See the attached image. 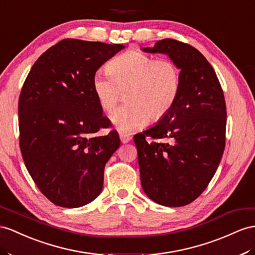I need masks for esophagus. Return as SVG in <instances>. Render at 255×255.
I'll return each mask as SVG.
<instances>
[{"label":"esophagus","instance_id":"obj_1","mask_svg":"<svg viewBox=\"0 0 255 255\" xmlns=\"http://www.w3.org/2000/svg\"><path fill=\"white\" fill-rule=\"evenodd\" d=\"M120 138H121V141H122V143H128L130 140L132 139V136L131 135H129V134H121L120 135Z\"/></svg>","mask_w":255,"mask_h":255}]
</instances>
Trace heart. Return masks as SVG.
I'll return each instance as SVG.
<instances>
[{"label":"heart","instance_id":"heart-1","mask_svg":"<svg viewBox=\"0 0 255 255\" xmlns=\"http://www.w3.org/2000/svg\"><path fill=\"white\" fill-rule=\"evenodd\" d=\"M98 72L93 89L99 106L111 113L126 93L127 104L117 109L111 122L121 132H131L159 120L171 110L180 89V71L173 61L157 59L140 50H128Z\"/></svg>","mask_w":255,"mask_h":255}]
</instances>
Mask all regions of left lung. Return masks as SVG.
<instances>
[{"label": "left lung", "instance_id": "1", "mask_svg": "<svg viewBox=\"0 0 255 255\" xmlns=\"http://www.w3.org/2000/svg\"><path fill=\"white\" fill-rule=\"evenodd\" d=\"M142 50L165 54L177 64L180 89L171 110L133 136L141 185L157 204L182 207L206 190L223 155L224 94L212 65L191 45L165 38Z\"/></svg>", "mask_w": 255, "mask_h": 255}]
</instances>
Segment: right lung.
<instances>
[{
	"mask_svg": "<svg viewBox=\"0 0 255 255\" xmlns=\"http://www.w3.org/2000/svg\"><path fill=\"white\" fill-rule=\"evenodd\" d=\"M125 48L67 38L45 51L25 78L18 103L20 149L36 186L55 205L89 204L103 187L104 166L121 145L93 89L101 65Z\"/></svg>",
	"mask_w": 255,
	"mask_h": 255,
	"instance_id": "1",
	"label": "right lung"
}]
</instances>
